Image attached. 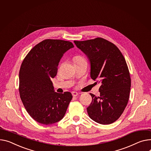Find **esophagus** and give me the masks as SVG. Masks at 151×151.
I'll return each instance as SVG.
<instances>
[{"instance_id": "esophagus-1", "label": "esophagus", "mask_w": 151, "mask_h": 151, "mask_svg": "<svg viewBox=\"0 0 151 151\" xmlns=\"http://www.w3.org/2000/svg\"><path fill=\"white\" fill-rule=\"evenodd\" d=\"M72 95H73V97H74V96H77L78 95V93L76 92H74V91L72 92Z\"/></svg>"}]
</instances>
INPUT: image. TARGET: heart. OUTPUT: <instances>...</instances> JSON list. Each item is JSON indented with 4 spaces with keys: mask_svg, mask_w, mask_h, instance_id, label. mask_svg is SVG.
Wrapping results in <instances>:
<instances>
[{
    "mask_svg": "<svg viewBox=\"0 0 151 151\" xmlns=\"http://www.w3.org/2000/svg\"><path fill=\"white\" fill-rule=\"evenodd\" d=\"M81 58H81V57H77V58H76V59H81Z\"/></svg>",
    "mask_w": 151,
    "mask_h": 151,
    "instance_id": "1",
    "label": "heart"
}]
</instances>
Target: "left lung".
I'll use <instances>...</instances> for the list:
<instances>
[{
	"label": "left lung",
	"instance_id": "obj_1",
	"mask_svg": "<svg viewBox=\"0 0 151 151\" xmlns=\"http://www.w3.org/2000/svg\"><path fill=\"white\" fill-rule=\"evenodd\" d=\"M74 42L88 59L90 77L101 84L99 96L90 93L88 115L98 123L111 124L122 115L129 98L131 80L126 60L118 47L104 39Z\"/></svg>",
	"mask_w": 151,
	"mask_h": 151
}]
</instances>
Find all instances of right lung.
<instances>
[{
	"instance_id": "add662e5",
	"label": "right lung",
	"mask_w": 151,
	"mask_h": 151,
	"mask_svg": "<svg viewBox=\"0 0 151 151\" xmlns=\"http://www.w3.org/2000/svg\"><path fill=\"white\" fill-rule=\"evenodd\" d=\"M74 46L71 42L46 39L27 54L19 70L20 97L27 112L37 122L52 124L61 120L72 95L55 92L52 78L64 54Z\"/></svg>"
}]
</instances>
